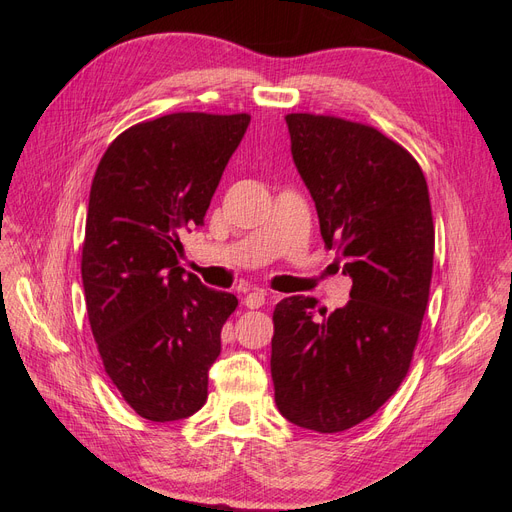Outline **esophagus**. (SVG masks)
Returning <instances> with one entry per match:
<instances>
[{"label": "esophagus", "mask_w": 512, "mask_h": 512, "mask_svg": "<svg viewBox=\"0 0 512 512\" xmlns=\"http://www.w3.org/2000/svg\"><path fill=\"white\" fill-rule=\"evenodd\" d=\"M265 301H267V294L262 292V290H254V292H250V294H247V297L243 299V305H245L247 309H258V307L265 305Z\"/></svg>", "instance_id": "esophagus-1"}]
</instances>
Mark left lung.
I'll return each mask as SVG.
<instances>
[{
    "mask_svg": "<svg viewBox=\"0 0 512 512\" xmlns=\"http://www.w3.org/2000/svg\"><path fill=\"white\" fill-rule=\"evenodd\" d=\"M286 123L322 239L352 288L348 305L322 318L314 299L275 305V404L294 425L337 433L376 414L408 374L436 232L423 170L393 138L333 115L290 113Z\"/></svg>",
    "mask_w": 512,
    "mask_h": 512,
    "instance_id": "8db88e82",
    "label": "left lung"
}]
</instances>
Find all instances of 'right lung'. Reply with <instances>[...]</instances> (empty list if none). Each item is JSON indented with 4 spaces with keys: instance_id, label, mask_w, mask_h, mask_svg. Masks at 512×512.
Listing matches in <instances>:
<instances>
[{
    "instance_id": "right-lung-1",
    "label": "right lung",
    "mask_w": 512,
    "mask_h": 512,
    "mask_svg": "<svg viewBox=\"0 0 512 512\" xmlns=\"http://www.w3.org/2000/svg\"><path fill=\"white\" fill-rule=\"evenodd\" d=\"M250 115L170 113L121 132L91 181L81 275L106 376L153 423L205 406L235 294L179 267Z\"/></svg>"
}]
</instances>
